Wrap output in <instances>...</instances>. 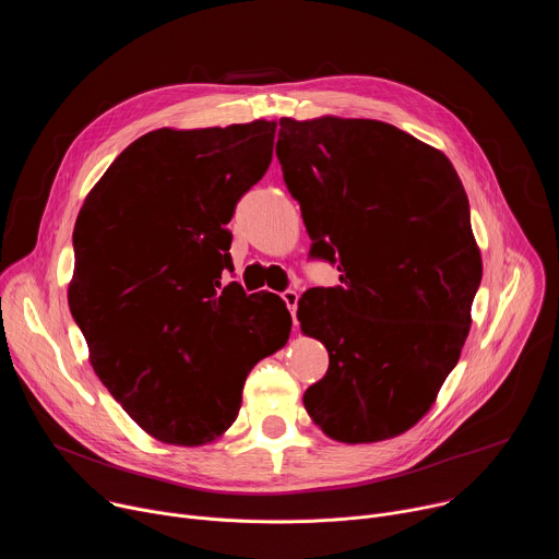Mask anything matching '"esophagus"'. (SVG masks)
Listing matches in <instances>:
<instances>
[{
	"label": "esophagus",
	"mask_w": 559,
	"mask_h": 559,
	"mask_svg": "<svg viewBox=\"0 0 559 559\" xmlns=\"http://www.w3.org/2000/svg\"><path fill=\"white\" fill-rule=\"evenodd\" d=\"M283 300H285V305H287V309L292 311V318H294V325H296V307H298V292H294V289H285L283 294Z\"/></svg>",
	"instance_id": "esophagus-1"
}]
</instances>
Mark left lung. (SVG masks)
I'll list each match as a JSON object with an SVG mask.
<instances>
[{
  "mask_svg": "<svg viewBox=\"0 0 559 559\" xmlns=\"http://www.w3.org/2000/svg\"><path fill=\"white\" fill-rule=\"evenodd\" d=\"M276 156L311 238L341 285L298 300L330 369L302 405L330 438L380 442L436 403L471 328L483 257L449 158L373 119H281Z\"/></svg>",
  "mask_w": 559,
  "mask_h": 559,
  "instance_id": "left-lung-1",
  "label": "left lung"
}]
</instances>
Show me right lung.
<instances>
[{
  "instance_id": "1",
  "label": "right lung",
  "mask_w": 559,
  "mask_h": 559,
  "mask_svg": "<svg viewBox=\"0 0 559 559\" xmlns=\"http://www.w3.org/2000/svg\"><path fill=\"white\" fill-rule=\"evenodd\" d=\"M276 123L158 128L132 141L79 210L68 305L95 373L152 438L199 447L241 409L252 367L292 316L272 292L221 285L234 207L272 164Z\"/></svg>"
}]
</instances>
